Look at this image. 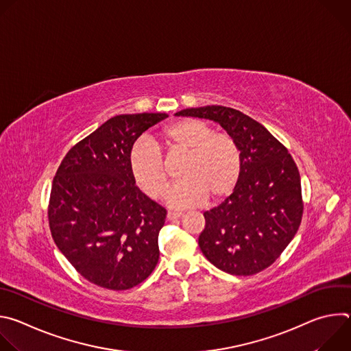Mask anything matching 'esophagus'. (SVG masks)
<instances>
[{
  "label": "esophagus",
  "mask_w": 351,
  "mask_h": 351,
  "mask_svg": "<svg viewBox=\"0 0 351 351\" xmlns=\"http://www.w3.org/2000/svg\"><path fill=\"white\" fill-rule=\"evenodd\" d=\"M183 217V214L182 213H176V211H169L168 214H167V218L169 219V221H175V219H179V218H182Z\"/></svg>",
  "instance_id": "obj_1"
}]
</instances>
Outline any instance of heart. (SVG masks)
<instances>
[{
  "mask_svg": "<svg viewBox=\"0 0 351 351\" xmlns=\"http://www.w3.org/2000/svg\"><path fill=\"white\" fill-rule=\"evenodd\" d=\"M167 157L183 156L179 168L180 182L167 193V203L183 208L202 204L208 198L221 203L236 189L243 168L241 149L226 132H214L198 119H180L161 132ZM129 169L137 187L149 198L162 197L168 183V169L158 145L140 138L129 152Z\"/></svg>",
  "mask_w": 351,
  "mask_h": 351,
  "instance_id": "obj_1",
  "label": "heart"
}]
</instances>
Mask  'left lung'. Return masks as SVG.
Segmentation results:
<instances>
[{
	"instance_id": "obj_1",
	"label": "left lung",
	"mask_w": 351,
	"mask_h": 351,
	"mask_svg": "<svg viewBox=\"0 0 351 351\" xmlns=\"http://www.w3.org/2000/svg\"><path fill=\"white\" fill-rule=\"evenodd\" d=\"M176 115L218 122L241 149L236 189L204 213L206 228L198 237L203 254L230 275L264 271L280 257L302 223L304 203L294 160L260 122L237 110L207 106Z\"/></svg>"
}]
</instances>
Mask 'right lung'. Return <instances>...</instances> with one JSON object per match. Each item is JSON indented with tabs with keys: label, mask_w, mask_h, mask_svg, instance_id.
Instances as JSON below:
<instances>
[{
	"label": "right lung",
	"mask_w": 351,
	"mask_h": 351,
	"mask_svg": "<svg viewBox=\"0 0 351 351\" xmlns=\"http://www.w3.org/2000/svg\"><path fill=\"white\" fill-rule=\"evenodd\" d=\"M167 117L117 115L76 143L57 169L49 230L72 267L99 287L132 289L158 263L167 210L134 184L128 157L141 133Z\"/></svg>",
	"instance_id": "obj_1"
}]
</instances>
